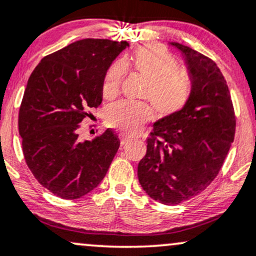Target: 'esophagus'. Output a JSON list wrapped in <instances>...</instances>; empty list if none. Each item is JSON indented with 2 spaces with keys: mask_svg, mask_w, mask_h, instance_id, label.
Segmentation results:
<instances>
[{
  "mask_svg": "<svg viewBox=\"0 0 256 256\" xmlns=\"http://www.w3.org/2000/svg\"><path fill=\"white\" fill-rule=\"evenodd\" d=\"M119 138H120V144H122V146H125L126 143L130 141V138H128V136H124V134H120Z\"/></svg>",
  "mask_w": 256,
  "mask_h": 256,
  "instance_id": "34e87169",
  "label": "esophagus"
}]
</instances>
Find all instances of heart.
<instances>
[{
	"label": "heart",
	"mask_w": 256,
	"mask_h": 256,
	"mask_svg": "<svg viewBox=\"0 0 256 256\" xmlns=\"http://www.w3.org/2000/svg\"><path fill=\"white\" fill-rule=\"evenodd\" d=\"M125 66H132L147 81L142 97L150 100L160 115H170L181 110L192 94V80L178 72L175 58L158 46L141 47L130 60L118 62L106 70L102 84V96L106 100L118 97L125 76ZM153 118V109L146 102H122L106 110V122L110 128L124 134H134Z\"/></svg>",
	"instance_id": "obj_1"
}]
</instances>
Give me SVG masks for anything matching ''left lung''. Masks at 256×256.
<instances>
[{"label":"left lung","mask_w":256,"mask_h":256,"mask_svg":"<svg viewBox=\"0 0 256 256\" xmlns=\"http://www.w3.org/2000/svg\"><path fill=\"white\" fill-rule=\"evenodd\" d=\"M170 44L184 57L192 94L181 110L154 122L137 169L143 190L165 206L188 200L214 181L236 131L228 86L215 62L178 42Z\"/></svg>","instance_id":"left-lung-1"}]
</instances>
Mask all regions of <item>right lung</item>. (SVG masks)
Wrapping results in <instances>:
<instances>
[{
    "label": "right lung",
    "mask_w": 256,
    "mask_h": 256,
    "mask_svg": "<svg viewBox=\"0 0 256 256\" xmlns=\"http://www.w3.org/2000/svg\"><path fill=\"white\" fill-rule=\"evenodd\" d=\"M126 41L84 38L42 58L28 80L19 109V134L38 184L63 199H78L104 178L120 141L106 128L80 141L87 109L102 103V84Z\"/></svg>",
    "instance_id": "1"
}]
</instances>
